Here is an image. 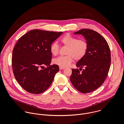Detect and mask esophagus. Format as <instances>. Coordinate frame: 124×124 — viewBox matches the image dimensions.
Listing matches in <instances>:
<instances>
[{
	"label": "esophagus",
	"instance_id": "esophagus-1",
	"mask_svg": "<svg viewBox=\"0 0 124 124\" xmlns=\"http://www.w3.org/2000/svg\"><path fill=\"white\" fill-rule=\"evenodd\" d=\"M65 69L64 67H61V66H60V67H59V69H60V70H63V69Z\"/></svg>",
	"mask_w": 124,
	"mask_h": 124
}]
</instances>
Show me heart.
Listing matches in <instances>:
<instances>
[{"instance_id":"1","label":"heart","mask_w":124,"mask_h":124,"mask_svg":"<svg viewBox=\"0 0 124 124\" xmlns=\"http://www.w3.org/2000/svg\"><path fill=\"white\" fill-rule=\"evenodd\" d=\"M61 42L68 48L65 56H60L54 59L53 62L62 67H67L72 62L73 58L76 61L81 60L86 54L88 49V44L84 39L77 38L66 34L61 39ZM59 46L56 42L53 43L50 47L52 54L56 56L59 53Z\"/></svg>"}]
</instances>
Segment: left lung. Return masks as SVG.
<instances>
[{
    "mask_svg": "<svg viewBox=\"0 0 124 124\" xmlns=\"http://www.w3.org/2000/svg\"><path fill=\"white\" fill-rule=\"evenodd\" d=\"M82 35L88 44L85 56L76 66L84 68L82 72L72 69L70 77L73 86L82 93H88L99 88L104 82L111 63V53L105 38L95 31L82 29L73 33Z\"/></svg>",
    "mask_w": 124,
    "mask_h": 124,
    "instance_id": "1",
    "label": "left lung"
}]
</instances>
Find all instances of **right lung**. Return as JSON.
I'll return each instance as SVG.
<instances>
[{"mask_svg": "<svg viewBox=\"0 0 124 124\" xmlns=\"http://www.w3.org/2000/svg\"><path fill=\"white\" fill-rule=\"evenodd\" d=\"M62 33L33 30L15 45L12 57L13 73L20 85L29 93H41L51 85L59 67L50 65V47ZM44 65L47 67L41 69Z\"/></svg>", "mask_w": 124, "mask_h": 124, "instance_id": "obj_1", "label": "right lung"}]
</instances>
